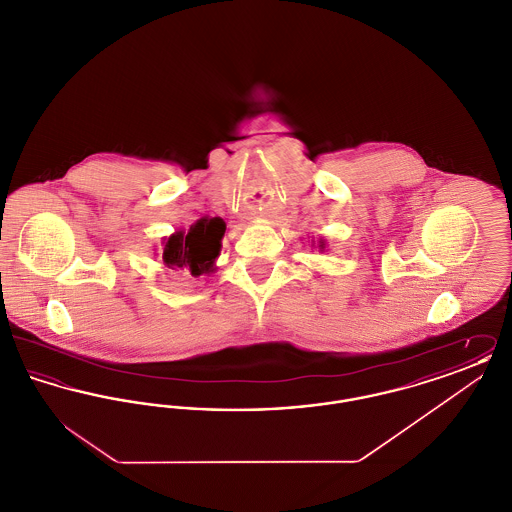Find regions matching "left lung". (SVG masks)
<instances>
[{
    "mask_svg": "<svg viewBox=\"0 0 512 512\" xmlns=\"http://www.w3.org/2000/svg\"><path fill=\"white\" fill-rule=\"evenodd\" d=\"M324 242H322V240H320V245H318V247H320V251H322V249H324Z\"/></svg>",
    "mask_w": 512,
    "mask_h": 512,
    "instance_id": "obj_1",
    "label": "left lung"
}]
</instances>
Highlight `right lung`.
<instances>
[{
    "label": "right lung",
    "instance_id": "add662e5",
    "mask_svg": "<svg viewBox=\"0 0 512 512\" xmlns=\"http://www.w3.org/2000/svg\"><path fill=\"white\" fill-rule=\"evenodd\" d=\"M226 232L224 220L199 219L190 230H178L163 244V263L172 270H186L199 278L215 272V261L220 255V240Z\"/></svg>",
    "mask_w": 512,
    "mask_h": 512
}]
</instances>
